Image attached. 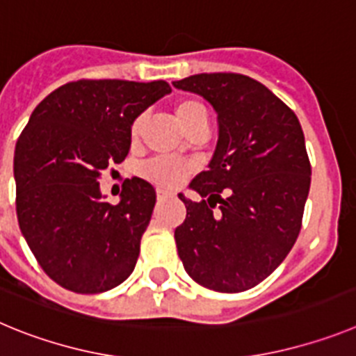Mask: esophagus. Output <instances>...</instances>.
Instances as JSON below:
<instances>
[{
    "instance_id": "1",
    "label": "esophagus",
    "mask_w": 356,
    "mask_h": 356,
    "mask_svg": "<svg viewBox=\"0 0 356 356\" xmlns=\"http://www.w3.org/2000/svg\"><path fill=\"white\" fill-rule=\"evenodd\" d=\"M171 194L168 193V191H162V188H156V197H159V201L165 200V197H169Z\"/></svg>"
}]
</instances>
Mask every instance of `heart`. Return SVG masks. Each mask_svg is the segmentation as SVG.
Listing matches in <instances>:
<instances>
[{
    "mask_svg": "<svg viewBox=\"0 0 356 356\" xmlns=\"http://www.w3.org/2000/svg\"><path fill=\"white\" fill-rule=\"evenodd\" d=\"M175 115L187 134H191L196 128H207V124H209L207 108L197 99H191V97H185V99L176 102ZM143 122L144 115L135 118L134 122H131L130 135L134 140L139 139L140 130H143ZM140 175L147 181L159 185V187L175 188L180 184H184L185 178L191 175V163H187L185 160L163 159V156H160V159H153L144 163L143 168H140Z\"/></svg>",
    "mask_w": 356,
    "mask_h": 356,
    "instance_id": "1",
    "label": "heart"
}]
</instances>
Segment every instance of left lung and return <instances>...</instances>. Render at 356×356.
<instances>
[{
  "label": "left lung",
  "instance_id": "1",
  "mask_svg": "<svg viewBox=\"0 0 356 356\" xmlns=\"http://www.w3.org/2000/svg\"><path fill=\"white\" fill-rule=\"evenodd\" d=\"M172 85L205 97L219 122L209 171L191 181L203 200L178 194L187 209L175 229L178 254L196 284L248 291L284 262L300 235L312 175L303 130L280 97L244 74L203 72Z\"/></svg>",
  "mask_w": 356,
  "mask_h": 356
}]
</instances>
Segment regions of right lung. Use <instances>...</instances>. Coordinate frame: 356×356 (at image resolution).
<instances>
[{
	"label": "right lung",
	"mask_w": 356,
	"mask_h": 356,
	"mask_svg": "<svg viewBox=\"0 0 356 356\" xmlns=\"http://www.w3.org/2000/svg\"><path fill=\"white\" fill-rule=\"evenodd\" d=\"M169 92L163 80H78L31 112L15 144V210L31 253L60 287L97 294L134 271L155 188L134 176L112 205L97 180L127 159L134 119Z\"/></svg>",
	"instance_id": "right-lung-1"
}]
</instances>
